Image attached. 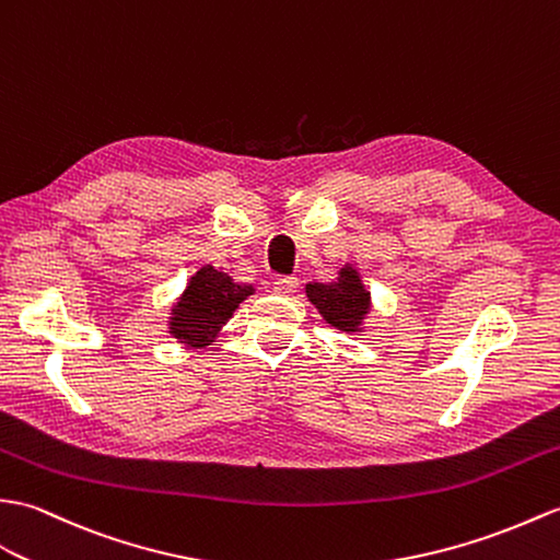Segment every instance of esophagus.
<instances>
[{
	"label": "esophagus",
	"instance_id": "obj_1",
	"mask_svg": "<svg viewBox=\"0 0 560 560\" xmlns=\"http://www.w3.org/2000/svg\"><path fill=\"white\" fill-rule=\"evenodd\" d=\"M271 289H275V293H279V295H291V293L298 291V279H295V277L277 279L275 285H271Z\"/></svg>",
	"mask_w": 560,
	"mask_h": 560
}]
</instances>
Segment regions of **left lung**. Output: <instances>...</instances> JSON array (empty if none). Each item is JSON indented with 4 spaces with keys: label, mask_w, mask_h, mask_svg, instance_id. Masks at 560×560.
<instances>
[{
    "label": "left lung",
    "mask_w": 560,
    "mask_h": 560,
    "mask_svg": "<svg viewBox=\"0 0 560 560\" xmlns=\"http://www.w3.org/2000/svg\"><path fill=\"white\" fill-rule=\"evenodd\" d=\"M305 293L319 315L336 329L358 331L370 312V293L353 267H343L339 279L331 283H307Z\"/></svg>",
    "instance_id": "obj_1"
}]
</instances>
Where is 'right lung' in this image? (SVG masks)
I'll use <instances>...</instances> for the list:
<instances>
[{"mask_svg":"<svg viewBox=\"0 0 560 560\" xmlns=\"http://www.w3.org/2000/svg\"><path fill=\"white\" fill-rule=\"evenodd\" d=\"M253 291V285L233 281L224 271L207 265L190 279L188 289L174 305L168 331L180 343L210 346L219 329Z\"/></svg>","mask_w":560,"mask_h":560,"instance_id":"right-lung-1","label":"right lung"}]
</instances>
